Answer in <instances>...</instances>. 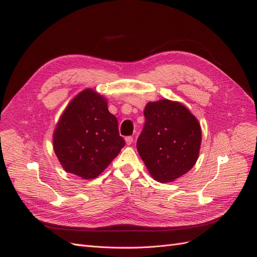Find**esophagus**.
<instances>
[{"label": "esophagus", "mask_w": 257, "mask_h": 257, "mask_svg": "<svg viewBox=\"0 0 257 257\" xmlns=\"http://www.w3.org/2000/svg\"><path fill=\"white\" fill-rule=\"evenodd\" d=\"M133 141H134V139H133V137H132V136H127V137H125V143H126V145H127V146H130V145L133 144Z\"/></svg>", "instance_id": "1"}]
</instances>
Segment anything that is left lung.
<instances>
[{
    "mask_svg": "<svg viewBox=\"0 0 257 257\" xmlns=\"http://www.w3.org/2000/svg\"><path fill=\"white\" fill-rule=\"evenodd\" d=\"M137 151L154 180L173 182L195 165L201 144L196 116L182 103L167 98L149 102Z\"/></svg>",
    "mask_w": 257,
    "mask_h": 257,
    "instance_id": "1",
    "label": "left lung"
}]
</instances>
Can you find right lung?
Listing matches in <instances>:
<instances>
[{
    "mask_svg": "<svg viewBox=\"0 0 257 257\" xmlns=\"http://www.w3.org/2000/svg\"><path fill=\"white\" fill-rule=\"evenodd\" d=\"M53 150L66 173L84 180L102 174L125 145L118 121L104 95L90 88L79 92L53 131Z\"/></svg>",
    "mask_w": 257,
    "mask_h": 257,
    "instance_id": "1",
    "label": "right lung"
}]
</instances>
